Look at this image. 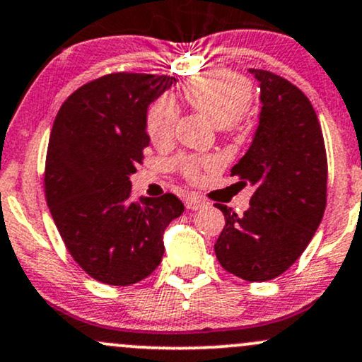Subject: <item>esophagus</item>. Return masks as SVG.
I'll return each instance as SVG.
<instances>
[{
	"label": "esophagus",
	"instance_id": "34e87169",
	"mask_svg": "<svg viewBox=\"0 0 362 362\" xmlns=\"http://www.w3.org/2000/svg\"><path fill=\"white\" fill-rule=\"evenodd\" d=\"M204 206H208V201L202 199L199 196H189L187 199H185V208L192 209V211L204 208Z\"/></svg>",
	"mask_w": 362,
	"mask_h": 362
}]
</instances>
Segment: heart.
Listing matches in <instances>:
<instances>
[{
    "instance_id": "obj_1",
    "label": "heart",
    "mask_w": 362,
    "mask_h": 362,
    "mask_svg": "<svg viewBox=\"0 0 362 362\" xmlns=\"http://www.w3.org/2000/svg\"><path fill=\"white\" fill-rule=\"evenodd\" d=\"M182 94L189 106L204 115L209 122L223 129L239 125L242 111L252 96V84L247 77L232 70H211L187 81ZM178 120V106L172 98L163 96L151 105L146 117V129L154 144H166L173 136ZM218 166L214 156H180L175 168L187 180H199L204 172Z\"/></svg>"
}]
</instances>
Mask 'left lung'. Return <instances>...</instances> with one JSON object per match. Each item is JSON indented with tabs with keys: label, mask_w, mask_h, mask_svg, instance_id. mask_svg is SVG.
Segmentation results:
<instances>
[{
	"label": "left lung",
	"mask_w": 362,
	"mask_h": 362,
	"mask_svg": "<svg viewBox=\"0 0 362 362\" xmlns=\"http://www.w3.org/2000/svg\"><path fill=\"white\" fill-rule=\"evenodd\" d=\"M249 71L259 81L263 106L251 148L232 175L254 194L242 216L214 204L225 214L214 252L232 275L266 281L299 259L320 226L328 161L316 111L303 90L273 71Z\"/></svg>",
	"instance_id": "8db88e82"
}]
</instances>
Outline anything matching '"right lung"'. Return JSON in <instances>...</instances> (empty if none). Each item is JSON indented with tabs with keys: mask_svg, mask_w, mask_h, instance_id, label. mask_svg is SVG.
Returning <instances> with one entry per match:
<instances>
[{
	"mask_svg": "<svg viewBox=\"0 0 362 362\" xmlns=\"http://www.w3.org/2000/svg\"><path fill=\"white\" fill-rule=\"evenodd\" d=\"M170 75L117 71L71 93L51 129L45 196L75 263L94 280L127 285L161 263L163 232L184 204L173 194L132 201L129 177L144 160L148 106Z\"/></svg>",
	"mask_w": 362,
	"mask_h": 362,
	"instance_id": "right-lung-1",
	"label": "right lung"
}]
</instances>
